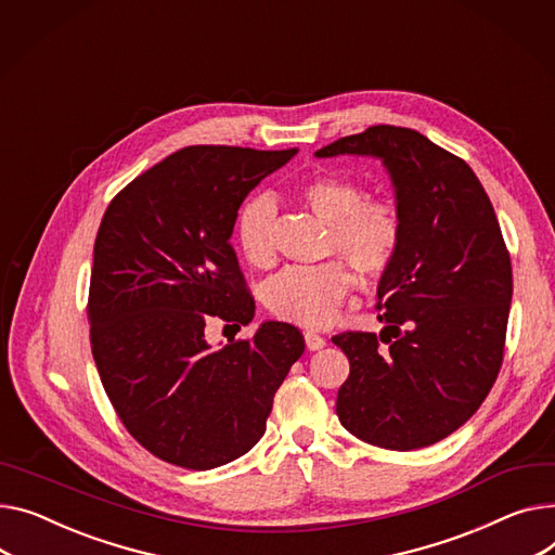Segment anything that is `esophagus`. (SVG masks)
<instances>
[{
    "mask_svg": "<svg viewBox=\"0 0 555 555\" xmlns=\"http://www.w3.org/2000/svg\"><path fill=\"white\" fill-rule=\"evenodd\" d=\"M306 346L310 350H321V348H325V337H321V335H317V332L308 330L306 332Z\"/></svg>",
    "mask_w": 555,
    "mask_h": 555,
    "instance_id": "esophagus-1",
    "label": "esophagus"
}]
</instances>
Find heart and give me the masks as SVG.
<instances>
[{"label":"heart","mask_w":555,"mask_h":555,"mask_svg":"<svg viewBox=\"0 0 555 555\" xmlns=\"http://www.w3.org/2000/svg\"><path fill=\"white\" fill-rule=\"evenodd\" d=\"M297 196L327 223L325 256L344 258L365 279H377L392 268L403 243V220L392 203L367 198L361 184L341 173L306 178L297 184ZM274 216L276 205L270 196L249 198L236 216V245L251 268L263 270L274 263ZM350 287L348 266L332 258L319 266L281 270L266 287V301L283 321L323 327L337 317Z\"/></svg>","instance_id":"1"}]
</instances>
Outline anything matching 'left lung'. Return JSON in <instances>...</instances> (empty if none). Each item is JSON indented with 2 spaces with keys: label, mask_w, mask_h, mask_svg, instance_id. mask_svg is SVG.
I'll return each mask as SVG.
<instances>
[{
  "label": "left lung",
  "mask_w": 555,
  "mask_h": 555,
  "mask_svg": "<svg viewBox=\"0 0 555 555\" xmlns=\"http://www.w3.org/2000/svg\"><path fill=\"white\" fill-rule=\"evenodd\" d=\"M341 154L384 160L403 243L377 287L382 335L348 330L332 337L350 361L337 415L373 447L424 449L466 424L498 379L511 256L482 182L420 131L375 125L317 152Z\"/></svg>",
  "instance_id": "left-lung-1"
}]
</instances>
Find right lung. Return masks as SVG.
Masks as SVG:
<instances>
[{"label": "right lung", "instance_id": "obj_1", "mask_svg": "<svg viewBox=\"0 0 555 555\" xmlns=\"http://www.w3.org/2000/svg\"><path fill=\"white\" fill-rule=\"evenodd\" d=\"M297 152L184 146L133 178L102 216L91 352L120 422L163 462L209 470L245 455L306 350L301 330L281 321L218 350L205 339L211 319L236 332L254 319L230 236L245 196Z\"/></svg>", "mask_w": 555, "mask_h": 555}]
</instances>
